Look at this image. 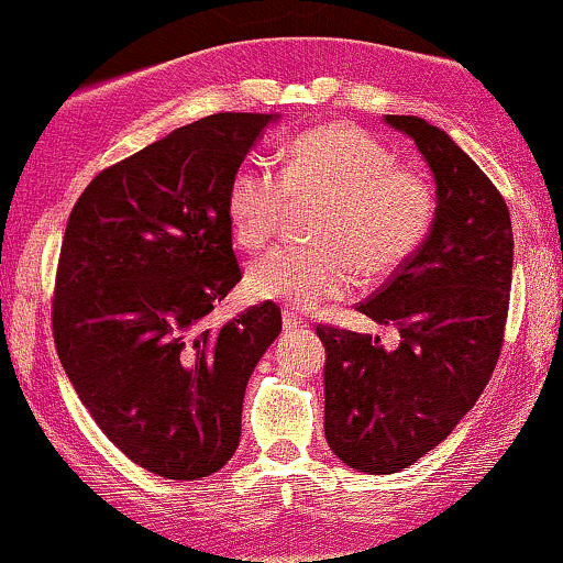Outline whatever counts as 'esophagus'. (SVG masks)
<instances>
[{"instance_id":"34e87169","label":"esophagus","mask_w":563,"mask_h":563,"mask_svg":"<svg viewBox=\"0 0 563 563\" xmlns=\"http://www.w3.org/2000/svg\"><path fill=\"white\" fill-rule=\"evenodd\" d=\"M283 327H286V332H290V330H303V327L309 324H306L301 317H296L294 311H283Z\"/></svg>"}]
</instances>
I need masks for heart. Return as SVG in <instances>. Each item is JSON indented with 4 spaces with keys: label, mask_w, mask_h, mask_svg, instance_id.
Listing matches in <instances>:
<instances>
[{
    "label": "heart",
    "mask_w": 563,
    "mask_h": 563,
    "mask_svg": "<svg viewBox=\"0 0 563 563\" xmlns=\"http://www.w3.org/2000/svg\"><path fill=\"white\" fill-rule=\"evenodd\" d=\"M294 205H322L317 246H286L249 269L252 296L317 309L351 294L355 277L379 283L416 257L429 236L437 195L426 176L351 124H319L288 142L283 170L244 163L225 191L236 244L260 252L283 231Z\"/></svg>",
    "instance_id": "b5f03b06"
}]
</instances>
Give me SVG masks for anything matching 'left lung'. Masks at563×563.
<instances>
[{"label":"left lung","instance_id":"1","mask_svg":"<svg viewBox=\"0 0 563 563\" xmlns=\"http://www.w3.org/2000/svg\"><path fill=\"white\" fill-rule=\"evenodd\" d=\"M384 122L416 142L437 181V216L418 254L361 314L400 330V345L319 324L324 343V437L353 471L389 475L431 452L494 374L509 311V208L475 161L418 117Z\"/></svg>","mask_w":563,"mask_h":563}]
</instances>
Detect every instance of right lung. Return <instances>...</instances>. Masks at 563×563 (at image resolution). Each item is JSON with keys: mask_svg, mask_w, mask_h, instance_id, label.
I'll use <instances>...</instances> for the list:
<instances>
[{"mask_svg": "<svg viewBox=\"0 0 563 563\" xmlns=\"http://www.w3.org/2000/svg\"><path fill=\"white\" fill-rule=\"evenodd\" d=\"M275 113H212L113 163L69 212L52 303L77 397L134 465L168 481L236 452L246 382L280 334L273 301L202 319L241 280L225 191Z\"/></svg>", "mask_w": 563, "mask_h": 563, "instance_id": "obj_1", "label": "right lung"}]
</instances>
